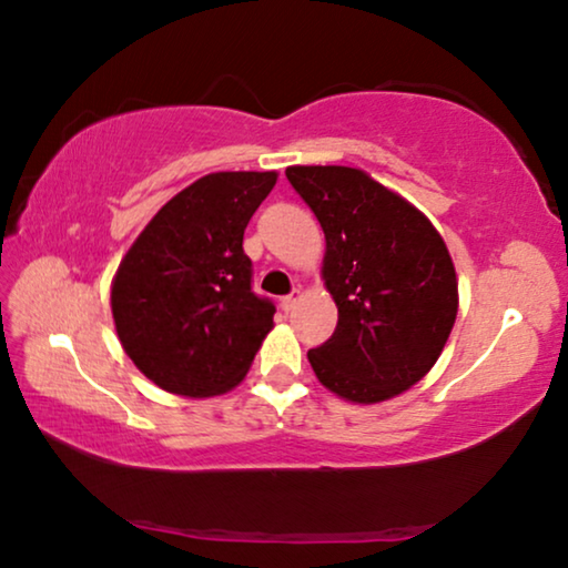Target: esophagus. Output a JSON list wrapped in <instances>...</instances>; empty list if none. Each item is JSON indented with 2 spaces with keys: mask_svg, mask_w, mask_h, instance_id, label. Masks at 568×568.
<instances>
[{
  "mask_svg": "<svg viewBox=\"0 0 568 568\" xmlns=\"http://www.w3.org/2000/svg\"><path fill=\"white\" fill-rule=\"evenodd\" d=\"M301 301V287H293V293L291 295H285V298H281V308L285 311V313H291L293 308H295V303Z\"/></svg>",
  "mask_w": 568,
  "mask_h": 568,
  "instance_id": "1",
  "label": "esophagus"
}]
</instances>
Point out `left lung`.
Returning <instances> with one entry per match:
<instances>
[{
	"label": "left lung",
	"mask_w": 568,
	"mask_h": 568,
	"mask_svg": "<svg viewBox=\"0 0 568 568\" xmlns=\"http://www.w3.org/2000/svg\"><path fill=\"white\" fill-rule=\"evenodd\" d=\"M326 235L333 336L308 351L318 382L358 404L392 399L443 354L457 316L445 240L417 206L351 166H287Z\"/></svg>",
	"instance_id": "obj_1"
}]
</instances>
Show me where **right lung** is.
I'll return each instance as SVG.
<instances>
[{"mask_svg":"<svg viewBox=\"0 0 568 568\" xmlns=\"http://www.w3.org/2000/svg\"><path fill=\"white\" fill-rule=\"evenodd\" d=\"M275 171H217L169 200L121 260L111 308L143 376L182 397L242 382L273 328L275 305L252 291L242 237Z\"/></svg>","mask_w":568,"mask_h":568,"instance_id":"obj_1","label":"right lung"}]
</instances>
